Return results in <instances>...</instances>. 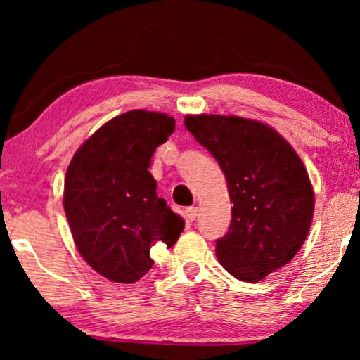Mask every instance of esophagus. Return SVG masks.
Listing matches in <instances>:
<instances>
[{"instance_id": "obj_1", "label": "esophagus", "mask_w": 360, "mask_h": 360, "mask_svg": "<svg viewBox=\"0 0 360 360\" xmlns=\"http://www.w3.org/2000/svg\"><path fill=\"white\" fill-rule=\"evenodd\" d=\"M185 216L188 221H195L196 216H198V208H193V206H191V208H186Z\"/></svg>"}]
</instances>
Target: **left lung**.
I'll return each mask as SVG.
<instances>
[{
    "label": "left lung",
    "instance_id": "8db88e82",
    "mask_svg": "<svg viewBox=\"0 0 360 360\" xmlns=\"http://www.w3.org/2000/svg\"><path fill=\"white\" fill-rule=\"evenodd\" d=\"M185 127L228 181L233 219L216 240V257L233 277L259 282L288 264L307 239L314 211L308 172L293 147L260 121L188 115Z\"/></svg>",
    "mask_w": 360,
    "mask_h": 360
}]
</instances>
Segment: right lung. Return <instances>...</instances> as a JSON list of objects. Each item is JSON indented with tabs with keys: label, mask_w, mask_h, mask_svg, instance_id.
<instances>
[{
	"label": "right lung",
	"mask_w": 360,
	"mask_h": 360,
	"mask_svg": "<svg viewBox=\"0 0 360 360\" xmlns=\"http://www.w3.org/2000/svg\"><path fill=\"white\" fill-rule=\"evenodd\" d=\"M175 120L132 110L103 124L67 169L63 208L78 252L93 270L117 283H134L154 265L150 248H172L185 228L157 196L150 157L169 139Z\"/></svg>",
	"instance_id": "right-lung-1"
}]
</instances>
